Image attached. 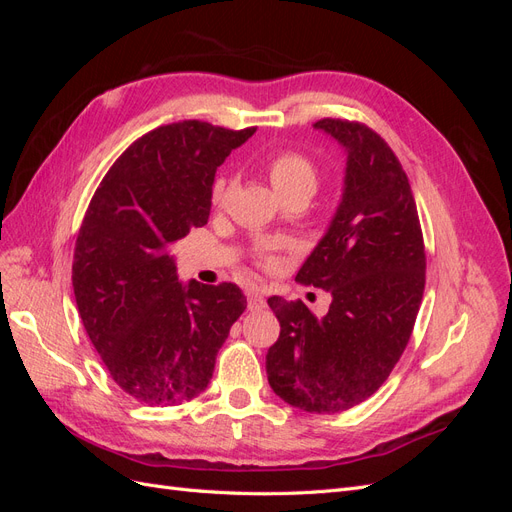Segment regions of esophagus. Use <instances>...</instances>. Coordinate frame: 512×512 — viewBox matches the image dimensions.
Returning <instances> with one entry per match:
<instances>
[{
	"label": "esophagus",
	"instance_id": "esophagus-1",
	"mask_svg": "<svg viewBox=\"0 0 512 512\" xmlns=\"http://www.w3.org/2000/svg\"><path fill=\"white\" fill-rule=\"evenodd\" d=\"M247 307H250L252 312H260V309H265L267 307L265 294H262L258 288H252L250 292H247Z\"/></svg>",
	"mask_w": 512,
	"mask_h": 512
}]
</instances>
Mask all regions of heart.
I'll list each match as a JSON object with an SVG mask.
<instances>
[{
	"label": "heart",
	"mask_w": 512,
	"mask_h": 512,
	"mask_svg": "<svg viewBox=\"0 0 512 512\" xmlns=\"http://www.w3.org/2000/svg\"><path fill=\"white\" fill-rule=\"evenodd\" d=\"M265 170L273 183V188L280 194L299 190V188H307L314 192L316 188V166L299 151L280 149V151L269 153L265 160ZM226 194H228V179L224 175H218L211 183V203L222 205L226 200ZM262 262L267 265L269 258L265 256Z\"/></svg>",
	"instance_id": "1"
}]
</instances>
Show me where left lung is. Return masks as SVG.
<instances>
[{
    "label": "left lung",
    "mask_w": 512,
    "mask_h": 512,
    "mask_svg": "<svg viewBox=\"0 0 512 512\" xmlns=\"http://www.w3.org/2000/svg\"><path fill=\"white\" fill-rule=\"evenodd\" d=\"M314 126L348 151L342 205L297 273L331 292L318 318L303 301L271 297L280 337L267 352L275 395L305 412H344L374 395L404 354L425 290V243L406 170L361 121Z\"/></svg>",
    "instance_id": "left-lung-1"
}]
</instances>
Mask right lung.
Here are the masks:
<instances>
[{"label": "right lung", "mask_w": 512, "mask_h": 512, "mask_svg": "<svg viewBox=\"0 0 512 512\" xmlns=\"http://www.w3.org/2000/svg\"><path fill=\"white\" fill-rule=\"evenodd\" d=\"M254 132L198 119L151 130L108 168L85 211L72 262L76 307L108 374L147 406L203 393L247 307L237 284L181 286L168 254L207 224L215 170Z\"/></svg>", "instance_id": "1"}]
</instances>
